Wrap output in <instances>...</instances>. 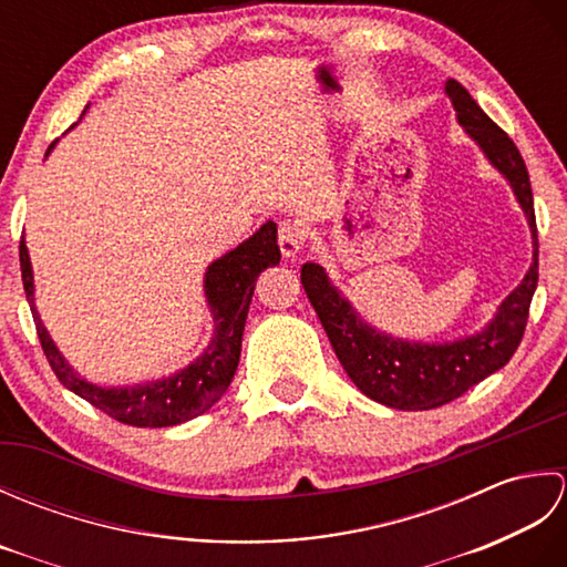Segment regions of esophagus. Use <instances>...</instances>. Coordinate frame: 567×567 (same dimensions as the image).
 Instances as JSON below:
<instances>
[{"instance_id": "obj_1", "label": "esophagus", "mask_w": 567, "mask_h": 567, "mask_svg": "<svg viewBox=\"0 0 567 567\" xmlns=\"http://www.w3.org/2000/svg\"><path fill=\"white\" fill-rule=\"evenodd\" d=\"M277 244H280L285 258H292L305 246V231L292 221H282L280 231H277Z\"/></svg>"}]
</instances>
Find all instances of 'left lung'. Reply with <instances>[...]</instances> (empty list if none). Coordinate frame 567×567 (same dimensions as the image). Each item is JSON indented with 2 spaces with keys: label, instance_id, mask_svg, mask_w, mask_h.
I'll list each match as a JSON object with an SVG mask.
<instances>
[{
  "label": "left lung",
  "instance_id": "1",
  "mask_svg": "<svg viewBox=\"0 0 567 567\" xmlns=\"http://www.w3.org/2000/svg\"><path fill=\"white\" fill-rule=\"evenodd\" d=\"M445 94L453 102L457 124L483 148L487 161L509 179L534 238L532 268L524 275L522 285L499 305L495 319L480 333L451 343L394 339V336L382 333L360 319L351 302L331 285L321 265H302L305 292L348 378L370 400L402 409V412H424V409L449 404L473 384L483 382L492 372L507 365L522 343L528 307H532V297L538 285L534 195L522 153L514 146V141L480 110L461 82H445Z\"/></svg>",
  "mask_w": 567,
  "mask_h": 567
}]
</instances>
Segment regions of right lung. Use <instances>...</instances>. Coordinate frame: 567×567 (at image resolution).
<instances>
[{"instance_id":"1","label":"right lung","mask_w":567,"mask_h":567,"mask_svg":"<svg viewBox=\"0 0 567 567\" xmlns=\"http://www.w3.org/2000/svg\"><path fill=\"white\" fill-rule=\"evenodd\" d=\"M53 146L55 143H51L48 153L53 151ZM19 260L23 292H27L35 321V333H39L41 348L55 378L70 392H75L92 406L102 409L104 414L122 421V424L161 429L185 424V421L204 414L228 390L238 368L240 341H244V327L256 280L265 268L280 262V248H277V226L275 221H268L238 248L214 260L204 272V295H207V305L214 317L212 343L204 348V353L195 363H189L175 375L146 384H128V388H100V384L80 378L68 365V360L60 355L53 339L48 336L39 311H35L33 270L23 238L19 244Z\"/></svg>"}]
</instances>
